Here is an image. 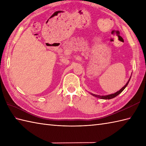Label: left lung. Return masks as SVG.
Wrapping results in <instances>:
<instances>
[{"instance_id": "8db88e82", "label": "left lung", "mask_w": 146, "mask_h": 146, "mask_svg": "<svg viewBox=\"0 0 146 146\" xmlns=\"http://www.w3.org/2000/svg\"><path fill=\"white\" fill-rule=\"evenodd\" d=\"M131 79V78H130ZM129 80V81L127 82V83L125 84V85L122 88L119 90L118 91H117V92L114 93V94H108V95H105V96H100V95H97V94H93V93H90L91 94H92L93 96H95L96 98H101V99H103V100H110V99H113V98H115L116 96H117V95H119V94L123 91L125 88H126V87L127 86V84L129 83V80Z\"/></svg>"}]
</instances>
